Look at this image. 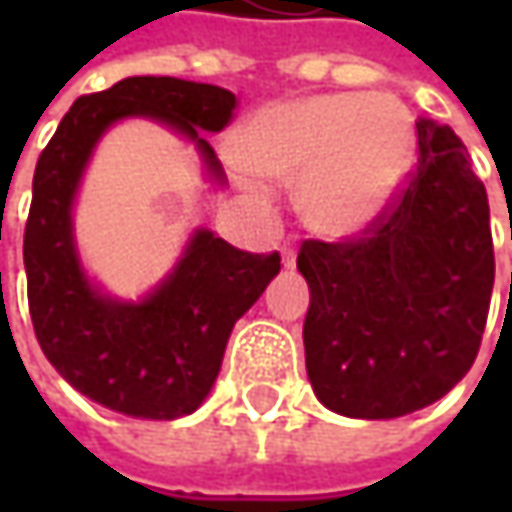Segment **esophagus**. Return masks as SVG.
Here are the masks:
<instances>
[{
	"label": "esophagus",
	"instance_id": "1",
	"mask_svg": "<svg viewBox=\"0 0 512 512\" xmlns=\"http://www.w3.org/2000/svg\"><path fill=\"white\" fill-rule=\"evenodd\" d=\"M282 262H285V267H293V262H296V245L293 242L282 245Z\"/></svg>",
	"mask_w": 512,
	"mask_h": 512
}]
</instances>
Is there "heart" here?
<instances>
[{
  "label": "heart",
  "mask_w": 512,
  "mask_h": 512,
  "mask_svg": "<svg viewBox=\"0 0 512 512\" xmlns=\"http://www.w3.org/2000/svg\"><path fill=\"white\" fill-rule=\"evenodd\" d=\"M236 148L265 179H299L296 205L310 230L347 239L373 225L402 187L413 128L387 93H325L250 113Z\"/></svg>",
  "instance_id": "heart-1"
}]
</instances>
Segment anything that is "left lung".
Wrapping results in <instances>:
<instances>
[{
    "mask_svg": "<svg viewBox=\"0 0 512 512\" xmlns=\"http://www.w3.org/2000/svg\"><path fill=\"white\" fill-rule=\"evenodd\" d=\"M419 162L362 236L307 239V379L350 419H396L439 402L473 367L496 259L490 207L447 125L416 122Z\"/></svg>",
    "mask_w": 512,
    "mask_h": 512,
    "instance_id": "left-lung-1",
    "label": "left lung"
}]
</instances>
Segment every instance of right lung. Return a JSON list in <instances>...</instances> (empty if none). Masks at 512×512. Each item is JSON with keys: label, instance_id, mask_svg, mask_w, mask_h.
Instances as JSON below:
<instances>
[{"label": "right lung", "instance_id": "obj_1", "mask_svg": "<svg viewBox=\"0 0 512 512\" xmlns=\"http://www.w3.org/2000/svg\"><path fill=\"white\" fill-rule=\"evenodd\" d=\"M236 96L173 76H130L79 96L42 150L25 225L28 307L42 353L82 396L133 419L170 422L205 402L233 325L279 273V253H247L196 230L168 279L142 302L90 285L73 242V196L102 133L148 116L187 136L207 176L225 182L202 130L230 125Z\"/></svg>", "mask_w": 512, "mask_h": 512}]
</instances>
